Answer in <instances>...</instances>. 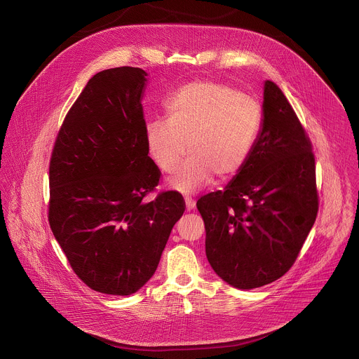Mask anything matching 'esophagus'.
<instances>
[{
    "mask_svg": "<svg viewBox=\"0 0 359 359\" xmlns=\"http://www.w3.org/2000/svg\"><path fill=\"white\" fill-rule=\"evenodd\" d=\"M184 201H186V210L187 212H190V210H193L196 208V201L191 197H186Z\"/></svg>",
    "mask_w": 359,
    "mask_h": 359,
    "instance_id": "34e87169",
    "label": "esophagus"
}]
</instances>
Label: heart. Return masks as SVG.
I'll return each instance as SVG.
<instances>
[{
  "label": "heart",
  "instance_id": "1",
  "mask_svg": "<svg viewBox=\"0 0 359 359\" xmlns=\"http://www.w3.org/2000/svg\"><path fill=\"white\" fill-rule=\"evenodd\" d=\"M165 109L166 121L146 123L144 143L163 172L176 168L186 147L190 151L169 177L173 189L191 193L215 176L234 177L247 165L263 121L257 99L222 82L194 81L173 92Z\"/></svg>",
  "mask_w": 359,
  "mask_h": 359
}]
</instances>
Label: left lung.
I'll list each match as a JSON object with an SVG mask.
<instances>
[{
	"instance_id": "8db88e82",
	"label": "left lung",
	"mask_w": 359,
	"mask_h": 359,
	"mask_svg": "<svg viewBox=\"0 0 359 359\" xmlns=\"http://www.w3.org/2000/svg\"><path fill=\"white\" fill-rule=\"evenodd\" d=\"M206 255L227 284L251 290L283 277L318 212L311 142L290 102L264 82L263 121L254 150L224 190L197 200Z\"/></svg>"
}]
</instances>
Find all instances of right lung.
Listing matches in <instances>:
<instances>
[{"mask_svg":"<svg viewBox=\"0 0 359 359\" xmlns=\"http://www.w3.org/2000/svg\"><path fill=\"white\" fill-rule=\"evenodd\" d=\"M146 76L132 67L93 75L50 156V230L75 274L102 294L130 295L151 278L186 209L173 190L144 200L161 179L144 143Z\"/></svg>","mask_w":359,"mask_h":359,"instance_id":"add662e5","label":"right lung"}]
</instances>
